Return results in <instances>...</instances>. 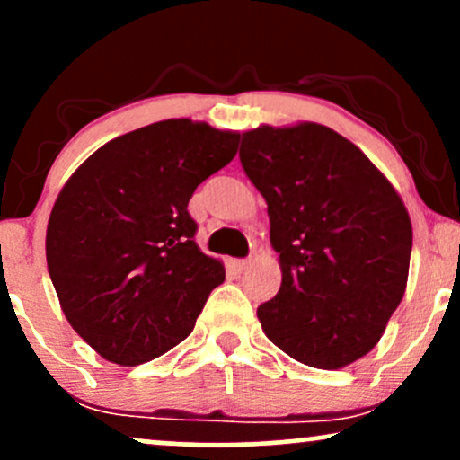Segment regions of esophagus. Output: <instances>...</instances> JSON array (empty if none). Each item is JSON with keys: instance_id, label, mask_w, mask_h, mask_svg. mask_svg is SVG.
Segmentation results:
<instances>
[{"instance_id": "34e87169", "label": "esophagus", "mask_w": 460, "mask_h": 460, "mask_svg": "<svg viewBox=\"0 0 460 460\" xmlns=\"http://www.w3.org/2000/svg\"><path fill=\"white\" fill-rule=\"evenodd\" d=\"M248 266H251V261H248V260H231V261H229V268H231V270H234V272H237V274L244 272Z\"/></svg>"}]
</instances>
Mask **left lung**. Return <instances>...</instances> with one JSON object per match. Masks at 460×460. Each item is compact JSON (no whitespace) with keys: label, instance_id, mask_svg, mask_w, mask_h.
Returning <instances> with one entry per match:
<instances>
[{"label":"left lung","instance_id":"8db88e82","mask_svg":"<svg viewBox=\"0 0 460 460\" xmlns=\"http://www.w3.org/2000/svg\"><path fill=\"white\" fill-rule=\"evenodd\" d=\"M240 162L268 203L283 274L257 309L268 340L320 369L366 357L409 279L413 226L400 194L357 145L318 123L244 131Z\"/></svg>","mask_w":460,"mask_h":460}]
</instances>
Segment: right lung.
Listing matches in <instances>:
<instances>
[{"mask_svg":"<svg viewBox=\"0 0 460 460\" xmlns=\"http://www.w3.org/2000/svg\"><path fill=\"white\" fill-rule=\"evenodd\" d=\"M240 134L168 119L110 140L73 172L47 225V268L68 324L103 358L140 366L192 332L225 266L194 242V190Z\"/></svg>","mask_w":460,"mask_h":460,"instance_id":"add662e5","label":"right lung"}]
</instances>
